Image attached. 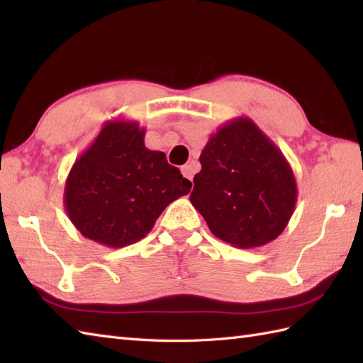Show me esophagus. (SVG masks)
<instances>
[{"label": "esophagus", "instance_id": "34e87169", "mask_svg": "<svg viewBox=\"0 0 363 363\" xmlns=\"http://www.w3.org/2000/svg\"><path fill=\"white\" fill-rule=\"evenodd\" d=\"M181 172H182V174H184V177H187L189 181H194V169H191L190 165H184V167L181 168Z\"/></svg>", "mask_w": 363, "mask_h": 363}]
</instances>
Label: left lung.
<instances>
[{
  "mask_svg": "<svg viewBox=\"0 0 363 363\" xmlns=\"http://www.w3.org/2000/svg\"><path fill=\"white\" fill-rule=\"evenodd\" d=\"M199 162L190 201L215 237L248 250L282 234L295 212L296 179L282 151L256 123L238 117L221 125Z\"/></svg>",
  "mask_w": 363,
  "mask_h": 363,
  "instance_id": "obj_1",
  "label": "left lung"
}]
</instances>
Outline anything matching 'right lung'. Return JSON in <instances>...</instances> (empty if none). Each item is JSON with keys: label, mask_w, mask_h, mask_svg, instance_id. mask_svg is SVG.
Listing matches in <instances>:
<instances>
[{"label": "right lung", "mask_w": 363, "mask_h": 363, "mask_svg": "<svg viewBox=\"0 0 363 363\" xmlns=\"http://www.w3.org/2000/svg\"><path fill=\"white\" fill-rule=\"evenodd\" d=\"M190 189L164 152L146 148L137 121L111 120L73 164L64 206L84 237L125 248L148 234L165 207Z\"/></svg>", "instance_id": "1"}]
</instances>
